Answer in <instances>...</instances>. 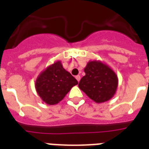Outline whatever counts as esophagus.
Segmentation results:
<instances>
[{"label": "esophagus", "instance_id": "34e87169", "mask_svg": "<svg viewBox=\"0 0 149 149\" xmlns=\"http://www.w3.org/2000/svg\"><path fill=\"white\" fill-rule=\"evenodd\" d=\"M76 79H77V81L79 82V80H80V76H79V75H77V76H76Z\"/></svg>", "mask_w": 149, "mask_h": 149}]
</instances>
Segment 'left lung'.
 I'll return each mask as SVG.
<instances>
[{"label": "left lung", "mask_w": 149, "mask_h": 149, "mask_svg": "<svg viewBox=\"0 0 149 149\" xmlns=\"http://www.w3.org/2000/svg\"><path fill=\"white\" fill-rule=\"evenodd\" d=\"M79 87L88 97L97 104L108 101L115 95L118 78L115 72L100 60L89 61L84 68Z\"/></svg>", "instance_id": "obj_1"}]
</instances>
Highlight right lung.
<instances>
[{
  "instance_id": "add662e5",
  "label": "right lung",
  "mask_w": 149,
  "mask_h": 149,
  "mask_svg": "<svg viewBox=\"0 0 149 149\" xmlns=\"http://www.w3.org/2000/svg\"><path fill=\"white\" fill-rule=\"evenodd\" d=\"M78 82L70 72L63 68L58 60L45 68L36 80V92L41 100L48 105H55L65 97Z\"/></svg>"
}]
</instances>
